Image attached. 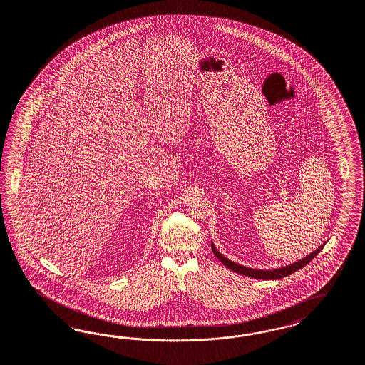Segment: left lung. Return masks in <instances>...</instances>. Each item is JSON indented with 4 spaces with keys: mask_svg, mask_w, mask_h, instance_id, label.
<instances>
[{
    "mask_svg": "<svg viewBox=\"0 0 365 365\" xmlns=\"http://www.w3.org/2000/svg\"><path fill=\"white\" fill-rule=\"evenodd\" d=\"M322 247H324V245H321L320 247L316 249L313 253H310L309 255L304 257L302 259H299V261L294 262V264H290V265L284 266V267H278V269H272V270H269V269H267V270H261V269H252V267H246V266L232 262L229 258H226L225 255H222L221 252H218L217 247L214 246V243L211 242L212 253L221 261L223 265L226 266V267H229L230 270L235 272V273H240V274H242V276L257 278V279H279V278L289 276V274H292V273L299 270L301 267L308 265L310 261L320 253Z\"/></svg>",
    "mask_w": 365,
    "mask_h": 365,
    "instance_id": "1",
    "label": "left lung"
}]
</instances>
